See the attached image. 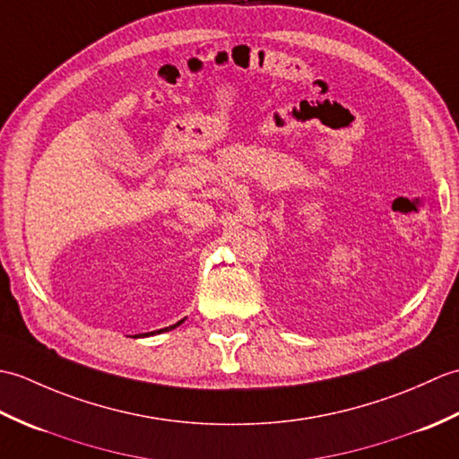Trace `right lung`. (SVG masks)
Wrapping results in <instances>:
<instances>
[{"label":"right lung","instance_id":"add662e5","mask_svg":"<svg viewBox=\"0 0 459 459\" xmlns=\"http://www.w3.org/2000/svg\"><path fill=\"white\" fill-rule=\"evenodd\" d=\"M183 324V319L181 321H178V324H175V325H171V327H178V325H181ZM169 327H165V329H160V331H168ZM160 331H158V333H160ZM148 335H153V331H152V333H140V335H135V337H148Z\"/></svg>","mask_w":459,"mask_h":459}]
</instances>
